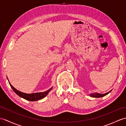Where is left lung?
Segmentation results:
<instances>
[{"label": "left lung", "instance_id": "1", "mask_svg": "<svg viewBox=\"0 0 126 126\" xmlns=\"http://www.w3.org/2000/svg\"><path fill=\"white\" fill-rule=\"evenodd\" d=\"M111 90L110 91H109V92L107 93H105V94H99V93H92L90 94H89V96H90V97H95V98H100V97H103V96L107 95V94H108L109 93H110L111 92Z\"/></svg>", "mask_w": 126, "mask_h": 126}]
</instances>
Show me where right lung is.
Returning a JSON list of instances; mask_svg holds the SVG:
<instances>
[{"instance_id": "add662e5", "label": "right lung", "mask_w": 126, "mask_h": 126, "mask_svg": "<svg viewBox=\"0 0 126 126\" xmlns=\"http://www.w3.org/2000/svg\"><path fill=\"white\" fill-rule=\"evenodd\" d=\"M9 81V79H8ZM9 84L10 85L11 87L12 88V89L14 91L16 94H17L19 96H20V97L23 98L25 99V100H28V101H38L39 100H41V99L44 98L45 96H46L48 93H49L50 90H51L52 89V87L49 90H47L46 92H41V93H32V94H26L24 93L23 92H21L20 91H19L16 89L15 88L13 87L12 85L9 82Z\"/></svg>"}]
</instances>
